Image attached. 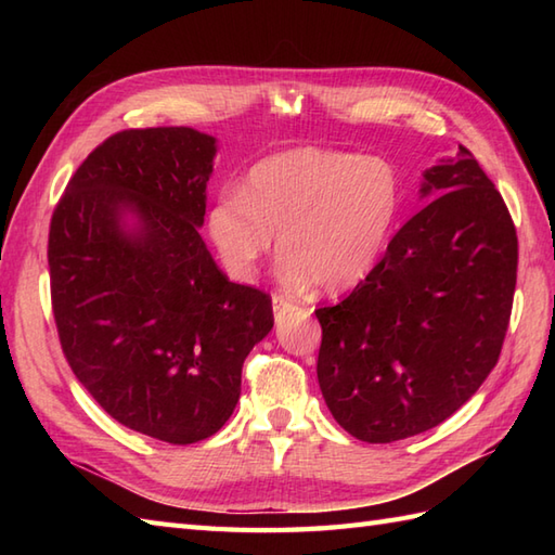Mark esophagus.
I'll list each match as a JSON object with an SVG mask.
<instances>
[{"label": "esophagus", "instance_id": "obj_1", "mask_svg": "<svg viewBox=\"0 0 555 555\" xmlns=\"http://www.w3.org/2000/svg\"><path fill=\"white\" fill-rule=\"evenodd\" d=\"M271 310H274V317H276V322H279V320H284L288 312L296 310V305L288 302L284 296H274V298H271Z\"/></svg>", "mask_w": 555, "mask_h": 555}]
</instances>
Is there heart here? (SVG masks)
<instances>
[{
  "mask_svg": "<svg viewBox=\"0 0 555 555\" xmlns=\"http://www.w3.org/2000/svg\"><path fill=\"white\" fill-rule=\"evenodd\" d=\"M403 207L391 162L358 152L293 147L259 159L241 191L207 211V235L223 269L250 281L279 233V276L302 291H346L379 262Z\"/></svg>",
  "mask_w": 555,
  "mask_h": 555,
  "instance_id": "1",
  "label": "heart"
}]
</instances>
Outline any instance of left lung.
<instances>
[{
    "instance_id": "left-lung-1",
    "label": "left lung",
    "mask_w": 555,
    "mask_h": 555,
    "mask_svg": "<svg viewBox=\"0 0 555 555\" xmlns=\"http://www.w3.org/2000/svg\"><path fill=\"white\" fill-rule=\"evenodd\" d=\"M420 209L367 279L317 310L326 408L348 434L391 443L463 408L496 367L511 322L517 235L473 152L422 173Z\"/></svg>"
}]
</instances>
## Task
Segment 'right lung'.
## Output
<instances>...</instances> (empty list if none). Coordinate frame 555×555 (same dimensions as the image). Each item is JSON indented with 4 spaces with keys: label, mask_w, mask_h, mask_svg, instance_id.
<instances>
[{
    "label": "right lung",
    "mask_w": 555,
    "mask_h": 555,
    "mask_svg": "<svg viewBox=\"0 0 555 555\" xmlns=\"http://www.w3.org/2000/svg\"><path fill=\"white\" fill-rule=\"evenodd\" d=\"M217 138L188 126L124 131L90 152L50 227L64 356L124 427L167 443L217 434L271 298L221 274L199 235Z\"/></svg>",
    "instance_id": "1"
}]
</instances>
